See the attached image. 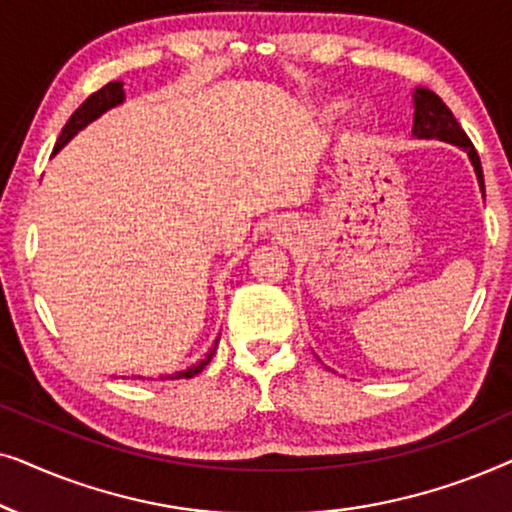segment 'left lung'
Instances as JSON below:
<instances>
[{
    "label": "left lung",
    "instance_id": "left-lung-1",
    "mask_svg": "<svg viewBox=\"0 0 512 512\" xmlns=\"http://www.w3.org/2000/svg\"><path fill=\"white\" fill-rule=\"evenodd\" d=\"M412 100H415V123H412V135L419 139H440V142L461 146V149L468 153V158H471L480 191L485 193V179H482V165H480L478 151H475V146L471 139H468L466 132L461 130V125L457 123V118H454L452 111L447 109V104L440 100L436 93H431V90L426 88H417L415 95H412Z\"/></svg>",
    "mask_w": 512,
    "mask_h": 512
}]
</instances>
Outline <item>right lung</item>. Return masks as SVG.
Here are the masks:
<instances>
[{
    "mask_svg": "<svg viewBox=\"0 0 512 512\" xmlns=\"http://www.w3.org/2000/svg\"><path fill=\"white\" fill-rule=\"evenodd\" d=\"M123 100H125L123 81H111V83H107V86H102L100 90H97V93L90 95L88 100L83 102L81 107L74 111L72 118H69V121L65 123V128H62L58 142H55L53 153H58V151L62 149V146H65V144L69 142V139H72V137L76 135V132L86 128L88 123H93L95 118H100V116L104 114V111H109L111 107H118V104H121ZM212 354H214V349L205 356V359H202V361L198 363V366H191V368L181 370V373H174V375H165V377H160V380H179V377H193V375H198L200 370L205 368L209 361H212Z\"/></svg>",
    "mask_w": 512,
    "mask_h": 512,
    "instance_id": "add662e5",
    "label": "right lung"
}]
</instances>
